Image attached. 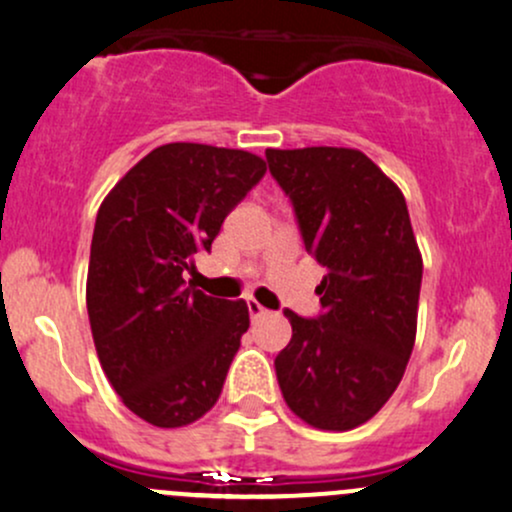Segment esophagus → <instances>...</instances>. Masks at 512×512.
Segmentation results:
<instances>
[{
	"label": "esophagus",
	"instance_id": "1",
	"mask_svg": "<svg viewBox=\"0 0 512 512\" xmlns=\"http://www.w3.org/2000/svg\"><path fill=\"white\" fill-rule=\"evenodd\" d=\"M249 315H251V320H261L263 315H266V307L261 305V302H256V300H249Z\"/></svg>",
	"mask_w": 512,
	"mask_h": 512
}]
</instances>
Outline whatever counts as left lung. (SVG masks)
I'll list each match as a JSON object with an SVG mask.
<instances>
[{
  "label": "left lung",
  "mask_w": 512,
  "mask_h": 512,
  "mask_svg": "<svg viewBox=\"0 0 512 512\" xmlns=\"http://www.w3.org/2000/svg\"><path fill=\"white\" fill-rule=\"evenodd\" d=\"M266 158L307 254L327 268L322 315L285 310L293 337L276 356L278 386L310 427L354 430L388 403L415 346L422 254L408 205L359 148H268Z\"/></svg>",
  "instance_id": "1"
}]
</instances>
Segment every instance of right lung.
<instances>
[{"label": "right lung", "mask_w": 512, "mask_h": 512, "mask_svg": "<svg viewBox=\"0 0 512 512\" xmlns=\"http://www.w3.org/2000/svg\"><path fill=\"white\" fill-rule=\"evenodd\" d=\"M263 173L256 153L178 141L153 148L102 200L87 315L104 376L148 425H192L222 395L249 305L183 276Z\"/></svg>", "instance_id": "obj_1"}]
</instances>
